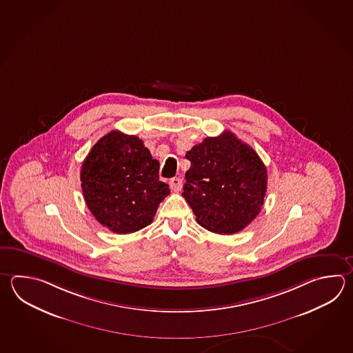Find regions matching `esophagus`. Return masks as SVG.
Listing matches in <instances>:
<instances>
[{"label": "esophagus", "instance_id": "1", "mask_svg": "<svg viewBox=\"0 0 353 353\" xmlns=\"http://www.w3.org/2000/svg\"><path fill=\"white\" fill-rule=\"evenodd\" d=\"M170 186H171L173 191L179 192L181 188H182V180H181L180 177H173V179H171V181H170Z\"/></svg>", "mask_w": 353, "mask_h": 353}]
</instances>
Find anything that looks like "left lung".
<instances>
[{"mask_svg": "<svg viewBox=\"0 0 353 353\" xmlns=\"http://www.w3.org/2000/svg\"><path fill=\"white\" fill-rule=\"evenodd\" d=\"M186 159L191 167L185 174L182 196L202 228L231 235L259 215L268 174L249 144L225 130L194 145Z\"/></svg>", "mask_w": 353, "mask_h": 353, "instance_id": "8db88e82", "label": "left lung"}]
</instances>
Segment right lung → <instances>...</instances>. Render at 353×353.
Instances as JSON below:
<instances>
[{
  "instance_id": "right-lung-1",
  "label": "right lung",
  "mask_w": 353,
  "mask_h": 353,
  "mask_svg": "<svg viewBox=\"0 0 353 353\" xmlns=\"http://www.w3.org/2000/svg\"><path fill=\"white\" fill-rule=\"evenodd\" d=\"M159 163L143 141L112 130L94 144L84 159L80 181L88 209L115 234H130L153 221L170 194L159 181Z\"/></svg>"
}]
</instances>
